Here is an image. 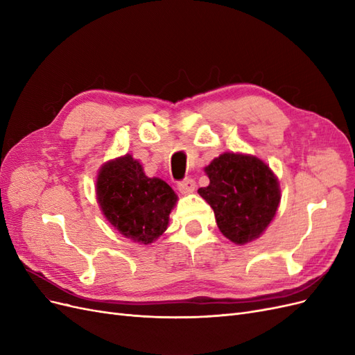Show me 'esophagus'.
<instances>
[{
	"instance_id": "esophagus-1",
	"label": "esophagus",
	"mask_w": 355,
	"mask_h": 355,
	"mask_svg": "<svg viewBox=\"0 0 355 355\" xmlns=\"http://www.w3.org/2000/svg\"><path fill=\"white\" fill-rule=\"evenodd\" d=\"M197 188V183H195L193 179H183L180 182H178V189L182 193H192Z\"/></svg>"
}]
</instances>
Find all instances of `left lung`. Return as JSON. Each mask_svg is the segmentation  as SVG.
<instances>
[{
    "instance_id": "left-lung-1",
    "label": "left lung",
    "mask_w": 355,
    "mask_h": 355,
    "mask_svg": "<svg viewBox=\"0 0 355 355\" xmlns=\"http://www.w3.org/2000/svg\"><path fill=\"white\" fill-rule=\"evenodd\" d=\"M204 172L210 183L198 193L213 209L220 232L238 245L263 235L280 202L272 168L254 155L225 153Z\"/></svg>"
}]
</instances>
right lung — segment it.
Returning a JSON list of instances; mask_svg holds the SVG:
<instances>
[{
	"mask_svg": "<svg viewBox=\"0 0 355 355\" xmlns=\"http://www.w3.org/2000/svg\"><path fill=\"white\" fill-rule=\"evenodd\" d=\"M96 200L110 223L133 242L148 245L164 234L178 195L158 178L145 176L130 154L107 162L96 176Z\"/></svg>",
	"mask_w": 355,
	"mask_h": 355,
	"instance_id": "right-lung-1",
	"label": "right lung"
}]
</instances>
